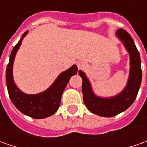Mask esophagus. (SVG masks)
Returning a JSON list of instances; mask_svg holds the SVG:
<instances>
[{"mask_svg":"<svg viewBox=\"0 0 147 147\" xmlns=\"http://www.w3.org/2000/svg\"><path fill=\"white\" fill-rule=\"evenodd\" d=\"M77 66H78V68L80 69H82V68L85 66V64H84V62H82V61H78V62H77Z\"/></svg>","mask_w":147,"mask_h":147,"instance_id":"obj_1","label":"esophagus"}]
</instances>
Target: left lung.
<instances>
[{
	"instance_id": "left-lung-1",
	"label": "left lung",
	"mask_w": 147,
	"mask_h": 147,
	"mask_svg": "<svg viewBox=\"0 0 147 147\" xmlns=\"http://www.w3.org/2000/svg\"><path fill=\"white\" fill-rule=\"evenodd\" d=\"M116 37L121 42L130 56V70L127 84L121 92L111 97H101L94 93L92 84L82 70L78 74L82 78V92L86 107L92 113L101 117L115 116L130 107L134 102L142 82L141 58L133 38L127 31L117 30Z\"/></svg>"
}]
</instances>
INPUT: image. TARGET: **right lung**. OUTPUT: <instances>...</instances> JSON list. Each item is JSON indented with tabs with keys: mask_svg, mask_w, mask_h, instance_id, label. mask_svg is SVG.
I'll return each instance as SVG.
<instances>
[{
	"mask_svg": "<svg viewBox=\"0 0 147 147\" xmlns=\"http://www.w3.org/2000/svg\"><path fill=\"white\" fill-rule=\"evenodd\" d=\"M28 33L26 31L11 51L9 61L6 68V86L9 98L14 105L24 115L33 119H44L54 115L59 108L63 92L70 78L75 75L78 67L74 65L69 69L59 74L56 79L46 91L37 94H26L23 92L14 83L13 78V66L16 53L21 46L23 39Z\"/></svg>",
	"mask_w": 147,
	"mask_h": 147,
	"instance_id": "1",
	"label": "right lung"
}]
</instances>
